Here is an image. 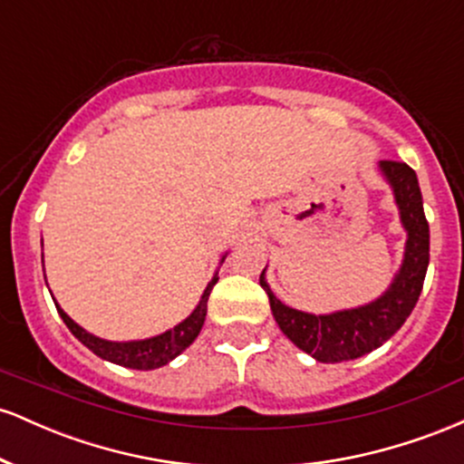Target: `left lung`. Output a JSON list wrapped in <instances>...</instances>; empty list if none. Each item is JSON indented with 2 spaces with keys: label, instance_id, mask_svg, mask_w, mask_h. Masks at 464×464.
Masks as SVG:
<instances>
[{
  "label": "left lung",
  "instance_id": "1",
  "mask_svg": "<svg viewBox=\"0 0 464 464\" xmlns=\"http://www.w3.org/2000/svg\"><path fill=\"white\" fill-rule=\"evenodd\" d=\"M380 172L392 188L399 218L408 233L403 262L384 295L351 310L307 314L276 299L266 281V268L259 276L281 332L301 351L324 364L362 358L382 347L401 329L423 290L430 264V227L425 220L417 172L395 159L380 161Z\"/></svg>",
  "mask_w": 464,
  "mask_h": 464
}]
</instances>
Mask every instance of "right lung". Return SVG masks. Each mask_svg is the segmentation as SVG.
<instances>
[{
  "instance_id": "add662e5",
  "label": "right lung",
  "mask_w": 464,
  "mask_h": 464,
  "mask_svg": "<svg viewBox=\"0 0 464 464\" xmlns=\"http://www.w3.org/2000/svg\"><path fill=\"white\" fill-rule=\"evenodd\" d=\"M225 262V257H222ZM218 284V273L211 276V281L207 284L205 292H202L198 305L194 307V312L189 314L185 321L174 324L168 332L152 335V338L146 340H129V343H113V340L98 338V335L89 334L87 329L80 327L78 323H73L72 318L63 312V307L56 303V310L61 314L63 323L67 324L69 332H72L80 343L87 349H92L98 358L106 362H113V364L126 366V369H137V371H152L159 369V366H165L168 362H172L177 355L183 353L185 349L198 338L202 324H205L207 316V301H209L211 290ZM54 299V296H52Z\"/></svg>"
}]
</instances>
